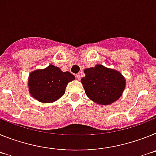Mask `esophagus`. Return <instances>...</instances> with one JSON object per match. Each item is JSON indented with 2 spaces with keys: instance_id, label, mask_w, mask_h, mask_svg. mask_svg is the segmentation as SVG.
<instances>
[{
  "instance_id": "34e87169",
  "label": "esophagus",
  "mask_w": 156,
  "mask_h": 156,
  "mask_svg": "<svg viewBox=\"0 0 156 156\" xmlns=\"http://www.w3.org/2000/svg\"><path fill=\"white\" fill-rule=\"evenodd\" d=\"M75 78H76L78 80H80V79H81V74H75Z\"/></svg>"
}]
</instances>
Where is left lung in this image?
Instances as JSON below:
<instances>
[{
    "mask_svg": "<svg viewBox=\"0 0 156 156\" xmlns=\"http://www.w3.org/2000/svg\"><path fill=\"white\" fill-rule=\"evenodd\" d=\"M86 76L81 79L86 94L98 104H111L122 96L126 80L119 71L108 69L103 65L84 70Z\"/></svg>",
    "mask_w": 156,
    "mask_h": 156,
    "instance_id": "obj_1",
    "label": "left lung"
}]
</instances>
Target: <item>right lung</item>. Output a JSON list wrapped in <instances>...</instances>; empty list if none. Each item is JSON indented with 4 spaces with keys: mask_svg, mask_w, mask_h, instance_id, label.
I'll use <instances>...</instances> for the list:
<instances>
[{
    "mask_svg": "<svg viewBox=\"0 0 156 156\" xmlns=\"http://www.w3.org/2000/svg\"><path fill=\"white\" fill-rule=\"evenodd\" d=\"M71 73L63 72L58 67L49 65L43 70H37L30 74L28 86L31 96L40 102L57 101L64 94L69 82L74 80Z\"/></svg>",
    "mask_w": 156,
    "mask_h": 156,
    "instance_id": "1",
    "label": "right lung"
}]
</instances>
